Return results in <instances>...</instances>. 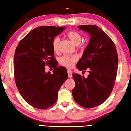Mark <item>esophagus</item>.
<instances>
[{"label": "esophagus", "mask_w": 131, "mask_h": 131, "mask_svg": "<svg viewBox=\"0 0 131 131\" xmlns=\"http://www.w3.org/2000/svg\"><path fill=\"white\" fill-rule=\"evenodd\" d=\"M67 72H68V77H69V78H72V71H71V70H70V69H68Z\"/></svg>", "instance_id": "34e87169"}]
</instances>
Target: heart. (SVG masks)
I'll use <instances>...</instances> for the list:
<instances>
[{
	"label": "heart",
	"instance_id": "heart-1",
	"mask_svg": "<svg viewBox=\"0 0 131 131\" xmlns=\"http://www.w3.org/2000/svg\"><path fill=\"white\" fill-rule=\"evenodd\" d=\"M66 37L70 40V41L75 45H78L81 41V36L80 33L75 30H70L66 33ZM59 43V38L55 37L52 42L53 50L57 51L58 50ZM78 60V57L76 55H64L59 59V62L61 65L66 68H71L73 66V64Z\"/></svg>",
	"mask_w": 131,
	"mask_h": 131
}]
</instances>
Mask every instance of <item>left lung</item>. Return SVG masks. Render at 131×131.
Segmentation results:
<instances>
[{"label":"left lung","mask_w":131,"mask_h":131,"mask_svg":"<svg viewBox=\"0 0 131 131\" xmlns=\"http://www.w3.org/2000/svg\"><path fill=\"white\" fill-rule=\"evenodd\" d=\"M91 36L89 44L77 63L80 70H87V78L73 73L76 83L72 90L74 101L83 107L91 108L101 105L113 89L118 68V58L114 42L98 26H79Z\"/></svg>","instance_id":"left-lung-1"}]
</instances>
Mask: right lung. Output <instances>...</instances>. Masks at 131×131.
Segmentation results:
<instances>
[{
  "mask_svg": "<svg viewBox=\"0 0 131 131\" xmlns=\"http://www.w3.org/2000/svg\"><path fill=\"white\" fill-rule=\"evenodd\" d=\"M65 27L41 26L33 29L19 41L14 57L15 84L28 104L40 109L56 102L58 92L68 79L65 67H57L52 42ZM53 66V74L46 73L45 66Z\"/></svg>",
  "mask_w": 131,
  "mask_h": 131,
  "instance_id": "right-lung-1",
  "label": "right lung"
}]
</instances>
